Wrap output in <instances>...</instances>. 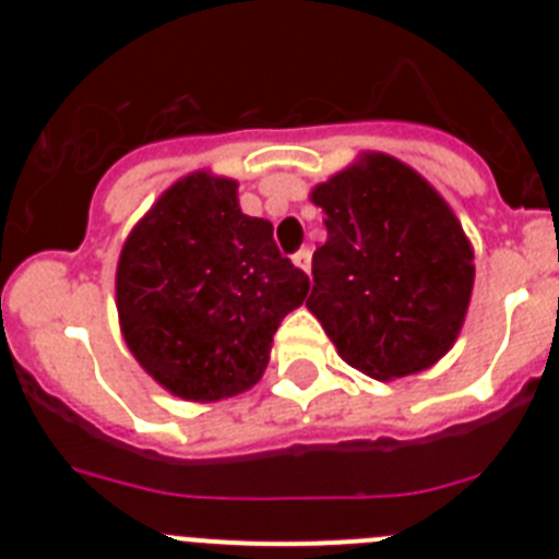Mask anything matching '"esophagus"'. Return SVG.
I'll return each mask as SVG.
<instances>
[{"label": "esophagus", "instance_id": "esophagus-1", "mask_svg": "<svg viewBox=\"0 0 559 559\" xmlns=\"http://www.w3.org/2000/svg\"><path fill=\"white\" fill-rule=\"evenodd\" d=\"M294 265H299L302 271H308L310 274V249H299L294 254Z\"/></svg>", "mask_w": 559, "mask_h": 559}]
</instances>
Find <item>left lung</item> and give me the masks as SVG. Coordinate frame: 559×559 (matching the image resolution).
I'll return each instance as SVG.
<instances>
[{"label": "left lung", "mask_w": 559, "mask_h": 559, "mask_svg": "<svg viewBox=\"0 0 559 559\" xmlns=\"http://www.w3.org/2000/svg\"><path fill=\"white\" fill-rule=\"evenodd\" d=\"M328 240L308 308L349 367L374 380L433 367L473 294V246L445 199L386 153H364L313 187Z\"/></svg>", "instance_id": "obj_1"}]
</instances>
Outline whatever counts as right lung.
<instances>
[{"label": "right lung", "mask_w": 559, "mask_h": 559, "mask_svg": "<svg viewBox=\"0 0 559 559\" xmlns=\"http://www.w3.org/2000/svg\"><path fill=\"white\" fill-rule=\"evenodd\" d=\"M308 290L271 221L243 215L237 181L206 170L162 192L117 263L128 349L167 392L195 403L254 386L276 328Z\"/></svg>", "instance_id": "obj_1"}]
</instances>
